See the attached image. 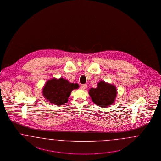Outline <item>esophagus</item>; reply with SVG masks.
Returning a JSON list of instances; mask_svg holds the SVG:
<instances>
[{
	"label": "esophagus",
	"mask_w": 161,
	"mask_h": 161,
	"mask_svg": "<svg viewBox=\"0 0 161 161\" xmlns=\"http://www.w3.org/2000/svg\"><path fill=\"white\" fill-rule=\"evenodd\" d=\"M87 87V84H82V85L81 86V89L82 90L86 89Z\"/></svg>",
	"instance_id": "34e87169"
}]
</instances>
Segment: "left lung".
I'll list each match as a JSON object with an SVG mask.
<instances>
[{
	"mask_svg": "<svg viewBox=\"0 0 161 161\" xmlns=\"http://www.w3.org/2000/svg\"><path fill=\"white\" fill-rule=\"evenodd\" d=\"M117 93V89L114 84L103 81H99L97 84V88H91L89 92L92 101L101 107L111 105L115 101Z\"/></svg>",
	"mask_w": 161,
	"mask_h": 161,
	"instance_id": "left-lung-1",
	"label": "left lung"
}]
</instances>
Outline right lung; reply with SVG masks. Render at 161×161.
<instances>
[{
    "mask_svg": "<svg viewBox=\"0 0 161 161\" xmlns=\"http://www.w3.org/2000/svg\"><path fill=\"white\" fill-rule=\"evenodd\" d=\"M78 87V84L71 83L64 78H53L46 82L42 92L47 101L55 105H61L68 103L71 92Z\"/></svg>",
    "mask_w": 161,
    "mask_h": 161,
    "instance_id": "obj_1",
    "label": "right lung"
}]
</instances>
